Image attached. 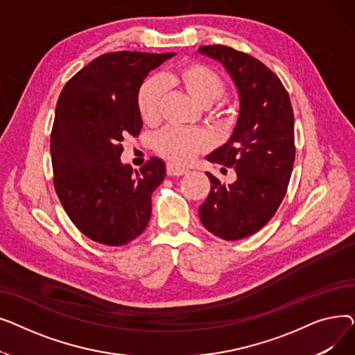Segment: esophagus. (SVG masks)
<instances>
[{"mask_svg": "<svg viewBox=\"0 0 355 355\" xmlns=\"http://www.w3.org/2000/svg\"><path fill=\"white\" fill-rule=\"evenodd\" d=\"M185 173H187V170H185V168H182V166H177L174 164H166V174L170 177H180Z\"/></svg>", "mask_w": 355, "mask_h": 355, "instance_id": "1", "label": "esophagus"}]
</instances>
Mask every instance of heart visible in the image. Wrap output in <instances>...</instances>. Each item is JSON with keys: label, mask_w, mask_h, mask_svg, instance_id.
<instances>
[{"label": "heart", "mask_w": 355, "mask_h": 355, "mask_svg": "<svg viewBox=\"0 0 355 355\" xmlns=\"http://www.w3.org/2000/svg\"><path fill=\"white\" fill-rule=\"evenodd\" d=\"M164 83L182 90L201 107H210L226 93V82L210 66L200 62H187L177 66L164 76ZM164 86L155 79L145 80L137 95L138 114L144 123L155 125L161 116V103ZM214 118L220 123H230L233 112L225 103H220L214 112ZM154 148L158 155L175 162L187 164L209 148V139L200 130L165 129L154 139Z\"/></svg>", "instance_id": "heart-1"}]
</instances>
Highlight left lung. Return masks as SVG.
Listing matches in <instances>:
<instances>
[{
  "label": "left lung",
  "instance_id": "left-lung-1",
  "mask_svg": "<svg viewBox=\"0 0 355 355\" xmlns=\"http://www.w3.org/2000/svg\"><path fill=\"white\" fill-rule=\"evenodd\" d=\"M198 51L223 63L240 96L232 138L207 157L233 168L237 180L226 185L207 173L211 187L198 214L214 236L240 240L262 229L286 194L295 161L293 110L281 79L262 62L221 44Z\"/></svg>",
  "mask_w": 355,
  "mask_h": 355
}]
</instances>
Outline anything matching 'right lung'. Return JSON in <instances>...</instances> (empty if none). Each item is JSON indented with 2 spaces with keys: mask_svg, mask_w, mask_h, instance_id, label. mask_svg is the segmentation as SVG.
Returning a JSON list of instances; mask_svg holds the SVG:
<instances>
[{
  "mask_svg": "<svg viewBox=\"0 0 355 355\" xmlns=\"http://www.w3.org/2000/svg\"><path fill=\"white\" fill-rule=\"evenodd\" d=\"M174 54H102L66 83L55 105L54 190L73 225L101 245L123 246L148 226L165 164L153 157L134 173L119 158L123 138L141 132L137 95L144 78Z\"/></svg>",
  "mask_w": 355,
  "mask_h": 355,
  "instance_id": "obj_1",
  "label": "right lung"
}]
</instances>
